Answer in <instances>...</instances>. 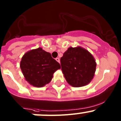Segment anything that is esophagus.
Wrapping results in <instances>:
<instances>
[{"mask_svg":"<svg viewBox=\"0 0 121 121\" xmlns=\"http://www.w3.org/2000/svg\"><path fill=\"white\" fill-rule=\"evenodd\" d=\"M56 61H57V62H58V63H60V60L59 58H56Z\"/></svg>","mask_w":121,"mask_h":121,"instance_id":"obj_1","label":"esophagus"}]
</instances>
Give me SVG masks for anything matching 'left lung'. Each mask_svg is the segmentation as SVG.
<instances>
[{
    "instance_id": "obj_1",
    "label": "left lung",
    "mask_w": 121,
    "mask_h": 121,
    "mask_svg": "<svg viewBox=\"0 0 121 121\" xmlns=\"http://www.w3.org/2000/svg\"><path fill=\"white\" fill-rule=\"evenodd\" d=\"M60 62L64 77L71 86H84L93 79L96 63L93 56L86 49L80 47L69 48Z\"/></svg>"
}]
</instances>
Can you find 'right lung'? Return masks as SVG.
<instances>
[{
    "instance_id": "right-lung-1",
    "label": "right lung",
    "mask_w": 121,
    "mask_h": 121,
    "mask_svg": "<svg viewBox=\"0 0 121 121\" xmlns=\"http://www.w3.org/2000/svg\"><path fill=\"white\" fill-rule=\"evenodd\" d=\"M22 72L26 80L30 84L41 87L50 83L60 64L51 57V54L42 48L26 52L20 63Z\"/></svg>"
}]
</instances>
